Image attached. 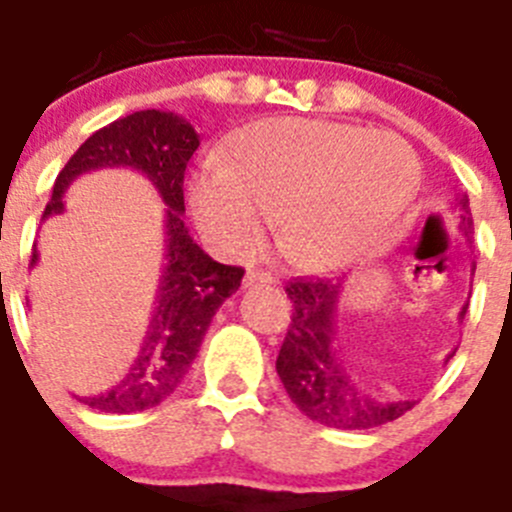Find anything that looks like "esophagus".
Returning <instances> with one entry per match:
<instances>
[{
  "label": "esophagus",
  "instance_id": "1",
  "mask_svg": "<svg viewBox=\"0 0 512 512\" xmlns=\"http://www.w3.org/2000/svg\"><path fill=\"white\" fill-rule=\"evenodd\" d=\"M277 279L271 277L269 271H261V269H248L246 279H243V284L246 287H259V284H274Z\"/></svg>",
  "mask_w": 512,
  "mask_h": 512
}]
</instances>
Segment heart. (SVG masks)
Here are the masks:
<instances>
[{"label": "heart", "mask_w": 512, "mask_h": 512, "mask_svg": "<svg viewBox=\"0 0 512 512\" xmlns=\"http://www.w3.org/2000/svg\"><path fill=\"white\" fill-rule=\"evenodd\" d=\"M418 184V158L395 135L271 117L235 133L228 166L194 176L192 210L207 238L233 256L259 251L279 220L284 256L302 269H325L379 241Z\"/></svg>", "instance_id": "obj_1"}]
</instances>
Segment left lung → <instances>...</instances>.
I'll use <instances>...</instances> for the list:
<instances>
[{"label": "left lung", "mask_w": 512, "mask_h": 512, "mask_svg": "<svg viewBox=\"0 0 512 512\" xmlns=\"http://www.w3.org/2000/svg\"><path fill=\"white\" fill-rule=\"evenodd\" d=\"M459 230L472 238L474 220L467 194L456 200ZM341 279H295L287 284L292 300V323L277 356V374L289 400L315 423L343 431H366L397 420L415 400H379L366 392L338 351V297ZM467 307H461L459 320Z\"/></svg>", "instance_id": "left-lung-1"}]
</instances>
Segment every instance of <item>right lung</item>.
I'll list each match as a JSON object with an SVG mask.
<instances>
[{
    "label": "right lung",
    "instance_id": "obj_1",
    "mask_svg": "<svg viewBox=\"0 0 512 512\" xmlns=\"http://www.w3.org/2000/svg\"><path fill=\"white\" fill-rule=\"evenodd\" d=\"M200 148V135L182 115L140 110L89 135L53 184L43 220L63 212V194L76 176L128 166L148 176L166 205L164 271L158 279L146 338L125 377L102 395L81 397L99 413L156 408L182 384L215 312L241 287V266L217 264L192 241L184 225V171ZM38 251H33V266Z\"/></svg>",
    "mask_w": 512,
    "mask_h": 512
}]
</instances>
